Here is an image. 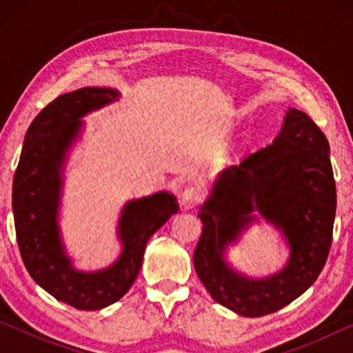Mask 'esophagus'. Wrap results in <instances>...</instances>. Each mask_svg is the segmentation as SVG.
I'll return each instance as SVG.
<instances>
[{"instance_id": "34e87169", "label": "esophagus", "mask_w": 353, "mask_h": 353, "mask_svg": "<svg viewBox=\"0 0 353 353\" xmlns=\"http://www.w3.org/2000/svg\"><path fill=\"white\" fill-rule=\"evenodd\" d=\"M201 201H202V190L199 187H188L183 190L182 204L187 208L194 207L196 204H199Z\"/></svg>"}]
</instances>
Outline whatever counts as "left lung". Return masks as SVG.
<instances>
[{"mask_svg":"<svg viewBox=\"0 0 353 353\" xmlns=\"http://www.w3.org/2000/svg\"><path fill=\"white\" fill-rule=\"evenodd\" d=\"M336 187L330 146L307 113L286 110L271 145L221 171L201 205L202 235L194 270L213 301L246 318L277 312L303 294L332 246ZM260 217L283 234L290 255L282 270L249 278L226 261V250Z\"/></svg>","mask_w":353,"mask_h":353,"instance_id":"1","label":"left lung"}]
</instances>
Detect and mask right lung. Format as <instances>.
Here are the masks:
<instances>
[{
    "mask_svg": "<svg viewBox=\"0 0 353 353\" xmlns=\"http://www.w3.org/2000/svg\"><path fill=\"white\" fill-rule=\"evenodd\" d=\"M119 97L115 88L85 87L48 104L28 129L12 187L17 243L28 272L52 297L77 310L105 308L126 294L149 238L179 212L176 196L168 191L128 201L118 218V259L98 271L74 268L59 225L63 168L85 128L82 118Z\"/></svg>",
    "mask_w": 353,
    "mask_h": 353,
    "instance_id": "obj_1",
    "label": "right lung"
}]
</instances>
